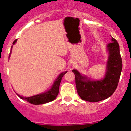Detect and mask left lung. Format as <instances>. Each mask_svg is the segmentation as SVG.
I'll return each mask as SVG.
<instances>
[{"mask_svg":"<svg viewBox=\"0 0 131 131\" xmlns=\"http://www.w3.org/2000/svg\"><path fill=\"white\" fill-rule=\"evenodd\" d=\"M107 45L108 59L105 76L101 80L90 81L77 70L72 71L75 74L78 94L83 100L97 102L109 97L116 89L122 70V61L119 46L114 38Z\"/></svg>","mask_w":131,"mask_h":131,"instance_id":"8db88e82","label":"left lung"}]
</instances>
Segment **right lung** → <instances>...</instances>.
<instances>
[{
	"label": "right lung",
	"mask_w": 131,
	"mask_h": 131,
	"mask_svg": "<svg viewBox=\"0 0 131 131\" xmlns=\"http://www.w3.org/2000/svg\"><path fill=\"white\" fill-rule=\"evenodd\" d=\"M16 42H17V39L13 41V45L15 44ZM67 72V71H66L61 73V74H60L59 75L56 79V80L55 81L54 83H53L52 88L49 90H48L47 92H45V93L35 95V96L28 97H24L23 96H20V95H17L19 96V97L23 99V100H25L26 101H27L28 102L30 103L33 105H41L53 101V100L56 99V97L58 95L59 85L60 83H61V81L62 78Z\"/></svg>",
	"instance_id": "obj_1"
}]
</instances>
